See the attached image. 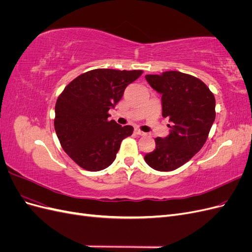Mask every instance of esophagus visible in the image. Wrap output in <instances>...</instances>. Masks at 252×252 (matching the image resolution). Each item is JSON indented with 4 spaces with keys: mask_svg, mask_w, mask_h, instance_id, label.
I'll return each mask as SVG.
<instances>
[{
    "mask_svg": "<svg viewBox=\"0 0 252 252\" xmlns=\"http://www.w3.org/2000/svg\"><path fill=\"white\" fill-rule=\"evenodd\" d=\"M135 133L138 134V135H146V133H145L142 130H140V129H135Z\"/></svg>",
    "mask_w": 252,
    "mask_h": 252,
    "instance_id": "obj_1",
    "label": "esophagus"
}]
</instances>
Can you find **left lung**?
Segmentation results:
<instances>
[{"instance_id": "1", "label": "left lung", "mask_w": 252, "mask_h": 252, "mask_svg": "<svg viewBox=\"0 0 252 252\" xmlns=\"http://www.w3.org/2000/svg\"><path fill=\"white\" fill-rule=\"evenodd\" d=\"M145 78L162 94V114L169 119L170 133L157 138L156 149L144 159L158 171H171L204 146L216 119V98L204 82L187 73L165 71Z\"/></svg>"}]
</instances>
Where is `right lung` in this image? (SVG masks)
<instances>
[{"instance_id":"obj_1","label":"right lung","mask_w":252,"mask_h":252,"mask_svg":"<svg viewBox=\"0 0 252 252\" xmlns=\"http://www.w3.org/2000/svg\"><path fill=\"white\" fill-rule=\"evenodd\" d=\"M142 70L94 69L71 81L56 103L55 129L61 146L73 162L88 171L107 168L121 143L133 132L109 121V109Z\"/></svg>"}]
</instances>
